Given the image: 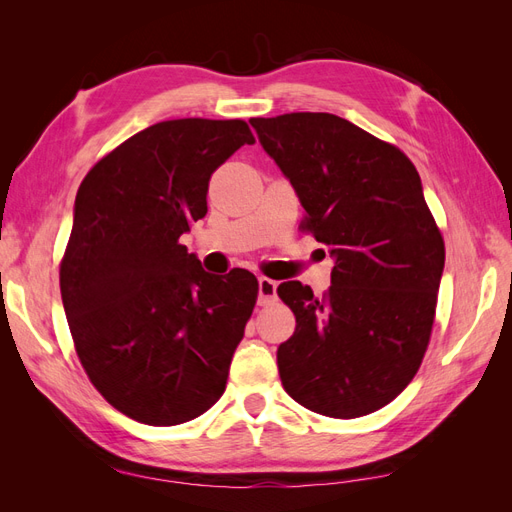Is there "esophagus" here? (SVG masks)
Segmentation results:
<instances>
[{
  "mask_svg": "<svg viewBox=\"0 0 512 512\" xmlns=\"http://www.w3.org/2000/svg\"><path fill=\"white\" fill-rule=\"evenodd\" d=\"M277 297V282L269 280V277H258V303L267 305L275 301Z\"/></svg>",
  "mask_w": 512,
  "mask_h": 512,
  "instance_id": "34e87169",
  "label": "esophagus"
}]
</instances>
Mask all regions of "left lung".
Listing matches in <instances>:
<instances>
[{"label":"left lung","mask_w":512,"mask_h":512,"mask_svg":"<svg viewBox=\"0 0 512 512\" xmlns=\"http://www.w3.org/2000/svg\"><path fill=\"white\" fill-rule=\"evenodd\" d=\"M250 123L333 260L322 299L301 282L277 286L297 318L277 348L284 389L324 416L376 412L421 367L436 314L444 241L421 177L397 147L331 113Z\"/></svg>","instance_id":"left-lung-1"}]
</instances>
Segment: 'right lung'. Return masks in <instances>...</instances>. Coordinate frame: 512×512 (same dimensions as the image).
Masks as SVG:
<instances>
[{"label":"right lung","instance_id":"obj_1","mask_svg":"<svg viewBox=\"0 0 512 512\" xmlns=\"http://www.w3.org/2000/svg\"><path fill=\"white\" fill-rule=\"evenodd\" d=\"M252 143L241 119L162 121L76 192L61 301L89 380L138 423L192 421L226 389L258 282L245 269L207 273L179 237L207 215L213 170Z\"/></svg>","mask_w":512,"mask_h":512}]
</instances>
